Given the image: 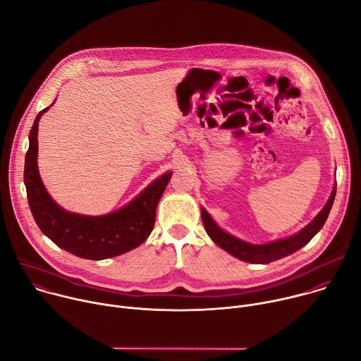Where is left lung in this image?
<instances>
[{"mask_svg": "<svg viewBox=\"0 0 361 361\" xmlns=\"http://www.w3.org/2000/svg\"><path fill=\"white\" fill-rule=\"evenodd\" d=\"M334 197H336V187L330 195V200L324 205V209L319 213V216L310 224L304 227L300 233H297L295 235H291L288 238L273 241V243L263 244V245L244 243V241L230 235L228 233L223 231L213 221V219L205 210H201V219H202L205 231H207V234L212 237V240L219 247H221L223 250H226L227 252H230L231 255L237 257V259H240L243 262L255 263V264H269L271 262L283 259V257L290 255L294 251L300 250L322 230V227L324 226V223L329 217V213L331 210Z\"/></svg>", "mask_w": 361, "mask_h": 361, "instance_id": "left-lung-1", "label": "left lung"}]
</instances>
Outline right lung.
I'll return each instance as SVG.
<instances>
[{
    "label": "right lung",
    "instance_id": "add662e5",
    "mask_svg": "<svg viewBox=\"0 0 361 361\" xmlns=\"http://www.w3.org/2000/svg\"><path fill=\"white\" fill-rule=\"evenodd\" d=\"M48 109L39 111L34 120L24 166L27 198L37 226L51 241L81 259L104 260L138 247L152 231L157 204L171 173L151 183L135 200L116 213L87 217L63 210L48 195L37 167L38 121Z\"/></svg>",
    "mask_w": 361,
    "mask_h": 361
}]
</instances>
